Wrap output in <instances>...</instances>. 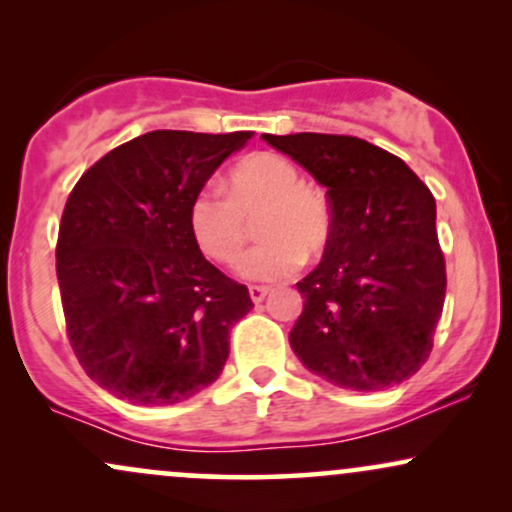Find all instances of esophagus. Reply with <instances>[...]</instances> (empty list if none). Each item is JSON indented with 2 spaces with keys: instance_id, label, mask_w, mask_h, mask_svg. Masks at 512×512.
<instances>
[{
  "instance_id": "34e87169",
  "label": "esophagus",
  "mask_w": 512,
  "mask_h": 512,
  "mask_svg": "<svg viewBox=\"0 0 512 512\" xmlns=\"http://www.w3.org/2000/svg\"><path fill=\"white\" fill-rule=\"evenodd\" d=\"M267 296H269L267 286H250V298H252V303H262Z\"/></svg>"
}]
</instances>
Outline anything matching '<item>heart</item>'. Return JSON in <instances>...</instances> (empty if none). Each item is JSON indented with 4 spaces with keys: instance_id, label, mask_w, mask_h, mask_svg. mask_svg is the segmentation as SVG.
Returning <instances> with one entry per match:
<instances>
[{
    "instance_id": "heart-1",
    "label": "heart",
    "mask_w": 512,
    "mask_h": 512,
    "mask_svg": "<svg viewBox=\"0 0 512 512\" xmlns=\"http://www.w3.org/2000/svg\"><path fill=\"white\" fill-rule=\"evenodd\" d=\"M262 243L243 272L255 281L286 279L305 255H320L332 236V207L320 187L303 182L301 168L274 151L240 158L226 175V195L202 187L187 204V226L209 260L236 267L248 245V221Z\"/></svg>"
}]
</instances>
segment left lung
<instances>
[{
	"mask_svg": "<svg viewBox=\"0 0 512 512\" xmlns=\"http://www.w3.org/2000/svg\"><path fill=\"white\" fill-rule=\"evenodd\" d=\"M327 187L332 236L296 284L289 334L303 366L346 390L411 378L431 356L445 303L436 199L402 158L346 134H262Z\"/></svg>",
	"mask_w": 512,
	"mask_h": 512,
	"instance_id": "1",
	"label": "left lung"
}]
</instances>
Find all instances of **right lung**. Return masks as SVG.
<instances>
[{
	"label": "right lung",
	"mask_w": 512,
	"mask_h": 512,
	"mask_svg": "<svg viewBox=\"0 0 512 512\" xmlns=\"http://www.w3.org/2000/svg\"><path fill=\"white\" fill-rule=\"evenodd\" d=\"M250 137L156 129L74 185L57 236L64 322L81 368L110 395L168 407L221 375L252 301L204 260L187 204Z\"/></svg>",
	"instance_id": "1"
}]
</instances>
